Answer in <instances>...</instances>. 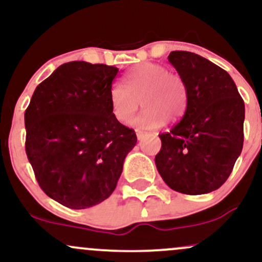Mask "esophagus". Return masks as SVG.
<instances>
[{"label":"esophagus","instance_id":"esophagus-1","mask_svg":"<svg viewBox=\"0 0 262 262\" xmlns=\"http://www.w3.org/2000/svg\"><path fill=\"white\" fill-rule=\"evenodd\" d=\"M145 135H146L145 132H143V130H137V138H138V140H143L144 138H145Z\"/></svg>","mask_w":262,"mask_h":262}]
</instances>
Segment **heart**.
I'll use <instances>...</instances> for the list:
<instances>
[{"instance_id":"1","label":"heart","mask_w":262,"mask_h":262,"mask_svg":"<svg viewBox=\"0 0 262 262\" xmlns=\"http://www.w3.org/2000/svg\"><path fill=\"white\" fill-rule=\"evenodd\" d=\"M124 85L114 83L110 91L111 110L114 118L125 123L139 107L144 110L132 121L135 127L160 128L167 122L177 121L187 108V90L177 74L167 73L156 62H140L124 75Z\"/></svg>"}]
</instances>
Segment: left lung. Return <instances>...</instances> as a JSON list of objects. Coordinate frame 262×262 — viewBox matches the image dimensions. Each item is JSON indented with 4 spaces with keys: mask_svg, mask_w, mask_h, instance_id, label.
<instances>
[{
    "mask_svg": "<svg viewBox=\"0 0 262 262\" xmlns=\"http://www.w3.org/2000/svg\"><path fill=\"white\" fill-rule=\"evenodd\" d=\"M170 64L187 90V108L169 133L159 135L156 169L185 194H204L227 181L244 143V101L227 71L189 52H171Z\"/></svg>",
    "mask_w": 262,
    "mask_h": 262,
    "instance_id": "obj_1",
    "label": "left lung"
}]
</instances>
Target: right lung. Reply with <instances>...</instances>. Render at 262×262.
Returning <instances> with one entry per match:
<instances>
[{
  "label": "right lung",
  "mask_w": 262,
  "mask_h": 262,
  "mask_svg": "<svg viewBox=\"0 0 262 262\" xmlns=\"http://www.w3.org/2000/svg\"><path fill=\"white\" fill-rule=\"evenodd\" d=\"M118 69L70 61L39 83L25 113L26 152L45 193L83 209L103 202L121 177L137 135L113 117Z\"/></svg>",
  "instance_id": "obj_1"
}]
</instances>
